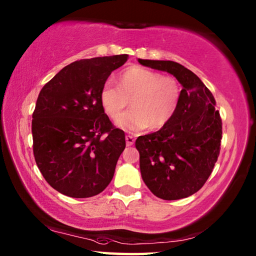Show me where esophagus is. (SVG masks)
Masks as SVG:
<instances>
[{"label": "esophagus", "instance_id": "1", "mask_svg": "<svg viewBox=\"0 0 256 256\" xmlns=\"http://www.w3.org/2000/svg\"><path fill=\"white\" fill-rule=\"evenodd\" d=\"M125 141H126V146H132V144L134 143V138H133V136H125Z\"/></svg>", "mask_w": 256, "mask_h": 256}]
</instances>
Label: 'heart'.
Masks as SVG:
<instances>
[{
	"instance_id": "1",
	"label": "heart",
	"mask_w": 256,
	"mask_h": 256,
	"mask_svg": "<svg viewBox=\"0 0 256 256\" xmlns=\"http://www.w3.org/2000/svg\"><path fill=\"white\" fill-rule=\"evenodd\" d=\"M118 87L105 82L100 92V103L104 113L117 118L132 100L134 108L121 116L116 124L128 132L166 126L176 113L181 98V87L174 77L159 72L132 66L120 74Z\"/></svg>"
}]
</instances>
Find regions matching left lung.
<instances>
[{
	"label": "left lung",
	"instance_id": "obj_1",
	"mask_svg": "<svg viewBox=\"0 0 256 256\" xmlns=\"http://www.w3.org/2000/svg\"><path fill=\"white\" fill-rule=\"evenodd\" d=\"M138 62L171 74L182 86L174 118L159 131L136 138L142 179L154 196L164 200L189 197L206 182L220 156L222 120L215 98L182 64L170 60Z\"/></svg>",
	"mask_w": 256,
	"mask_h": 256
}]
</instances>
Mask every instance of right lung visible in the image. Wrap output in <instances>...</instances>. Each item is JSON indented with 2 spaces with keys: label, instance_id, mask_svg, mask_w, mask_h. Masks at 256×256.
<instances>
[{
  "label": "right lung",
  "instance_id": "1",
  "mask_svg": "<svg viewBox=\"0 0 256 256\" xmlns=\"http://www.w3.org/2000/svg\"><path fill=\"white\" fill-rule=\"evenodd\" d=\"M126 60L128 54H116L75 62L40 92L32 115L34 154L46 181L60 194L92 197L113 179L125 134L104 113L100 92Z\"/></svg>",
  "mask_w": 256,
  "mask_h": 256
}]
</instances>
